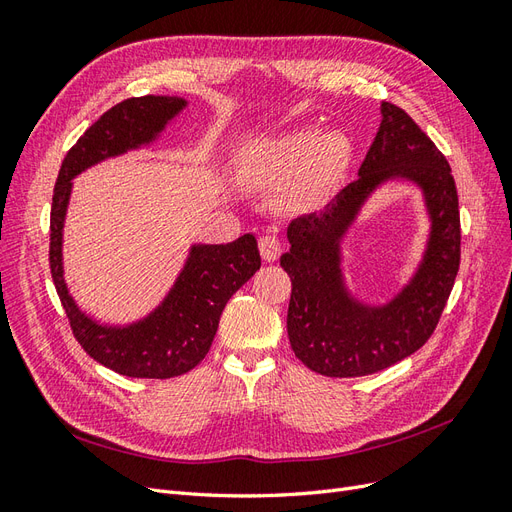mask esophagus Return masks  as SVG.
<instances>
[{"label":"esophagus","mask_w":512,"mask_h":512,"mask_svg":"<svg viewBox=\"0 0 512 512\" xmlns=\"http://www.w3.org/2000/svg\"><path fill=\"white\" fill-rule=\"evenodd\" d=\"M258 247H260L262 258H265L267 262H275L277 258H280V254H282L280 239H277L275 235H269V232L258 239Z\"/></svg>","instance_id":"34e87169"}]
</instances>
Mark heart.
<instances>
[{
	"label": "heart",
	"instance_id": "heart-1",
	"mask_svg": "<svg viewBox=\"0 0 512 512\" xmlns=\"http://www.w3.org/2000/svg\"><path fill=\"white\" fill-rule=\"evenodd\" d=\"M342 151V138L335 134L290 132L256 151L247 177L262 190H280L292 180L290 198L312 200L329 185Z\"/></svg>",
	"mask_w": 512,
	"mask_h": 512
}]
</instances>
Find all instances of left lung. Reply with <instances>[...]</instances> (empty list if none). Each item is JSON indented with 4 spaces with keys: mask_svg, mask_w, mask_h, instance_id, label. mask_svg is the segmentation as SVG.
Returning a JSON list of instances; mask_svg holds the SVG:
<instances>
[{
    "mask_svg": "<svg viewBox=\"0 0 512 512\" xmlns=\"http://www.w3.org/2000/svg\"><path fill=\"white\" fill-rule=\"evenodd\" d=\"M406 176L422 185L432 213V239L415 280L389 306L352 302L341 286L338 244L362 200L384 178ZM290 252L280 265L290 275L288 339L297 359L320 376H369L423 348L451 297L461 260V222L455 179L442 151L391 102L359 168V179L320 211L288 226Z\"/></svg>",
    "mask_w": 512,
    "mask_h": 512,
    "instance_id": "8db88e82",
    "label": "left lung"
}]
</instances>
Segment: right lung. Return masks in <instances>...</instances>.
I'll return each mask as SVG.
<instances>
[{
    "mask_svg": "<svg viewBox=\"0 0 512 512\" xmlns=\"http://www.w3.org/2000/svg\"><path fill=\"white\" fill-rule=\"evenodd\" d=\"M185 100L141 96L115 104L72 145L61 162L51 205L49 262L72 335L91 359L128 378L166 380L205 359L228 299L260 269L254 235L226 245H196L166 301L143 322L126 329L100 327L74 305L61 271V228L76 177L104 158L151 143Z\"/></svg>",
    "mask_w": 512,
    "mask_h": 512,
    "instance_id": "obj_1",
    "label": "right lung"
}]
</instances>
